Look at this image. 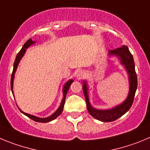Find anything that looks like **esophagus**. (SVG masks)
<instances>
[{
	"label": "esophagus",
	"instance_id": "esophagus-1",
	"mask_svg": "<svg viewBox=\"0 0 150 150\" xmlns=\"http://www.w3.org/2000/svg\"><path fill=\"white\" fill-rule=\"evenodd\" d=\"M84 74L85 73L82 70H77V71H76V73H75V76H76V78L77 79H81L83 77Z\"/></svg>",
	"mask_w": 150,
	"mask_h": 150
}]
</instances>
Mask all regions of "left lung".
Wrapping results in <instances>:
<instances>
[{"mask_svg": "<svg viewBox=\"0 0 150 150\" xmlns=\"http://www.w3.org/2000/svg\"><path fill=\"white\" fill-rule=\"evenodd\" d=\"M108 56L117 57L120 61V64L124 66L125 70L126 71L129 76V90L127 97L122 103L112 108H108V109H97L91 105V103L89 101L87 82L86 80H83L82 90H83V93H84L85 97H86L88 111L93 117L102 122L114 121L128 112L132 105L134 94H135L137 87H138V79H137L135 69H134V59H133V56L130 53L128 47L126 45H123L121 47L117 48L115 50H108Z\"/></svg>", "mask_w": 150, "mask_h": 150, "instance_id": "1", "label": "left lung"}]
</instances>
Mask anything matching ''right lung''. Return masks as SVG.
I'll use <instances>...</instances> for the list:
<instances>
[{
	"label": "right lung",
	"mask_w": 150,
	"mask_h": 150,
	"mask_svg": "<svg viewBox=\"0 0 150 150\" xmlns=\"http://www.w3.org/2000/svg\"><path fill=\"white\" fill-rule=\"evenodd\" d=\"M35 43V41H33L31 38H30V39H29V40H27V42H25V44L23 45V47H22V48H21V50H20V52H19V53L17 54V56H16V60H15L14 64H13V71H12V76H11V90H12L13 97H14V93H13V82H14L15 74H16V70H17V68H18V64H19V62H20L21 59H22V57H23V56H24V54H25L26 50H27V48H28L29 47L31 46V45H34ZM73 82H74V80L71 79H69V80L67 81V82H65V84L64 85V86H63V88H62V93H63L62 100L61 103H60V105L59 106V108H57V110H56V112H55L53 115H50V116L47 117H38L34 116V115L25 113V112H24L23 111H21V110L18 108L19 110H20L21 113H23L24 115L27 116L29 118L32 119L33 120H34V121H35V122H38V123H48V122L52 121L53 120L56 119L57 117L59 116V115L62 114V112L63 108H64V102H65L66 95H67V93H68V90H69L70 86H71V85L72 84Z\"/></svg>",
	"instance_id": "obj_1"
}]
</instances>
